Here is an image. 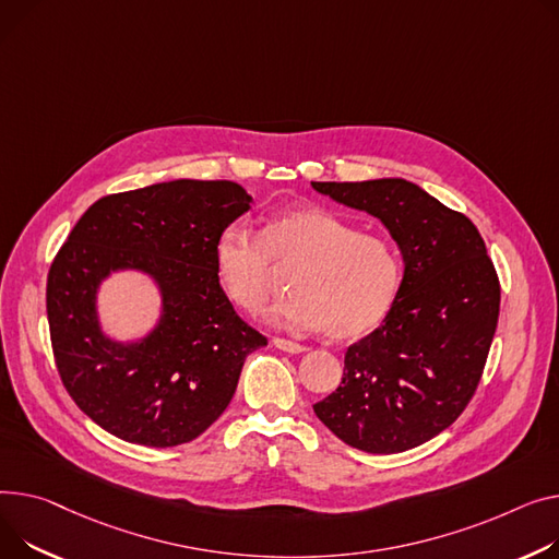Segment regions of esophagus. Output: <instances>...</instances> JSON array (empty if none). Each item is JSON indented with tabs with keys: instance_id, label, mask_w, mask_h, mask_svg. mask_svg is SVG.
<instances>
[{
	"instance_id": "obj_1",
	"label": "esophagus",
	"mask_w": 559,
	"mask_h": 559,
	"mask_svg": "<svg viewBox=\"0 0 559 559\" xmlns=\"http://www.w3.org/2000/svg\"><path fill=\"white\" fill-rule=\"evenodd\" d=\"M278 350H283V353H292V355H296V353H306L308 348L306 346H301V344H296V342H289V340H283V337H274V342H272Z\"/></svg>"
}]
</instances>
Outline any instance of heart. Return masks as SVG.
I'll return each mask as SVG.
<instances>
[{
	"mask_svg": "<svg viewBox=\"0 0 559 559\" xmlns=\"http://www.w3.org/2000/svg\"><path fill=\"white\" fill-rule=\"evenodd\" d=\"M219 289L242 312L255 314L289 272L292 296L274 306L276 325L323 330L332 340H357L391 312L402 285V260L382 236L323 206H294L267 217L258 236L240 225L213 245Z\"/></svg>",
	"mask_w": 559,
	"mask_h": 559,
	"instance_id": "heart-1",
	"label": "heart"
}]
</instances>
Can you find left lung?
I'll return each instance as SVG.
<instances>
[{
	"instance_id": "1",
	"label": "left lung",
	"mask_w": 559,
	"mask_h": 559,
	"mask_svg": "<svg viewBox=\"0 0 559 559\" xmlns=\"http://www.w3.org/2000/svg\"><path fill=\"white\" fill-rule=\"evenodd\" d=\"M312 189L378 217L404 260L391 312L346 350L342 384L314 414L355 450H414L465 412L480 382L501 304L486 242L469 217L406 179Z\"/></svg>"
}]
</instances>
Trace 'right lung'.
Returning a JSON list of instances; mask_svg holds the SVG:
<instances>
[{"label":"right lung","instance_id":"obj_1","mask_svg":"<svg viewBox=\"0 0 559 559\" xmlns=\"http://www.w3.org/2000/svg\"><path fill=\"white\" fill-rule=\"evenodd\" d=\"M236 181L175 179L105 195L71 229L47 278V317L60 380L98 427L145 448L204 433L229 406L242 364L267 340L219 289L213 245L247 213ZM136 269L163 292V317L139 343L99 330L95 294Z\"/></svg>","mask_w":559,"mask_h":559}]
</instances>
